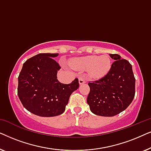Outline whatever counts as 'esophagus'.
Here are the masks:
<instances>
[{
    "label": "esophagus",
    "instance_id": "obj_1",
    "mask_svg": "<svg viewBox=\"0 0 151 151\" xmlns=\"http://www.w3.org/2000/svg\"><path fill=\"white\" fill-rule=\"evenodd\" d=\"M86 82V80L85 79H84V77H82V76H81V77L79 78V83L80 84H83Z\"/></svg>",
    "mask_w": 151,
    "mask_h": 151
}]
</instances>
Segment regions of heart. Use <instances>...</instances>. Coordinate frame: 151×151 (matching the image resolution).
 I'll return each mask as SVG.
<instances>
[{"label":"heart","instance_id":"heart-1","mask_svg":"<svg viewBox=\"0 0 151 151\" xmlns=\"http://www.w3.org/2000/svg\"><path fill=\"white\" fill-rule=\"evenodd\" d=\"M72 67L80 70H90L91 77L99 79L106 75L111 67V60L106 55H88L72 60Z\"/></svg>","mask_w":151,"mask_h":151}]
</instances>
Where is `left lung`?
I'll return each instance as SVG.
<instances>
[{"label":"left lung","mask_w":151,"mask_h":151,"mask_svg":"<svg viewBox=\"0 0 151 151\" xmlns=\"http://www.w3.org/2000/svg\"><path fill=\"white\" fill-rule=\"evenodd\" d=\"M114 60L109 71L100 79L90 81L87 103L94 114L115 116L124 111L135 93V78L132 66L118 54H109Z\"/></svg>","instance_id":"1"}]
</instances>
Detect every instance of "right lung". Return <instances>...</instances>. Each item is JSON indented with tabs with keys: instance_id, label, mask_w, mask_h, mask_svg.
I'll use <instances>...</instances> for the list:
<instances>
[{
	"instance_id": "right-lung-1",
	"label": "right lung",
	"mask_w": 151,
	"mask_h": 151,
	"mask_svg": "<svg viewBox=\"0 0 151 151\" xmlns=\"http://www.w3.org/2000/svg\"><path fill=\"white\" fill-rule=\"evenodd\" d=\"M58 53H39L23 64L18 76V96L27 110L41 117H54L65 111L69 97L79 87L76 78L70 84L57 79L61 67L53 59Z\"/></svg>"
}]
</instances>
